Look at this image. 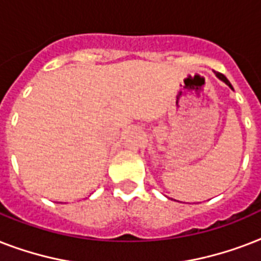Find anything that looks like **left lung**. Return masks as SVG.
Here are the masks:
<instances>
[{"instance_id":"left-lung-1","label":"left lung","mask_w":261,"mask_h":261,"mask_svg":"<svg viewBox=\"0 0 261 261\" xmlns=\"http://www.w3.org/2000/svg\"><path fill=\"white\" fill-rule=\"evenodd\" d=\"M215 75H217V77H218V79L221 80V81H223V83L226 84V85H229V87H230L231 89H233V87H231V84L229 83V80H227L226 77H225V75H223V74H221V73H215Z\"/></svg>"}]
</instances>
